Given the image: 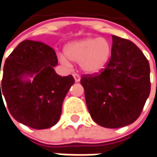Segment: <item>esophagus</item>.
<instances>
[{
	"mask_svg": "<svg viewBox=\"0 0 157 157\" xmlns=\"http://www.w3.org/2000/svg\"><path fill=\"white\" fill-rule=\"evenodd\" d=\"M73 76H74L75 82H80V80H81V76H80L78 74H73Z\"/></svg>",
	"mask_w": 157,
	"mask_h": 157,
	"instance_id": "1",
	"label": "esophagus"
}]
</instances>
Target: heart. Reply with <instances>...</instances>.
Listing matches in <instances>:
<instances>
[{
    "label": "heart",
    "instance_id": "1",
    "mask_svg": "<svg viewBox=\"0 0 157 157\" xmlns=\"http://www.w3.org/2000/svg\"><path fill=\"white\" fill-rule=\"evenodd\" d=\"M65 55L59 59L64 65L70 61L80 64L83 72L89 75L98 74L105 68L112 53L111 43L103 38H86L70 43L65 47Z\"/></svg>",
    "mask_w": 157,
    "mask_h": 157
}]
</instances>
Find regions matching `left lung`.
Returning a JSON list of instances; mask_svg holds the SVG:
<instances>
[{
  "label": "left lung",
  "mask_w": 157,
  "mask_h": 157,
  "mask_svg": "<svg viewBox=\"0 0 157 157\" xmlns=\"http://www.w3.org/2000/svg\"><path fill=\"white\" fill-rule=\"evenodd\" d=\"M109 63L100 74L81 79L87 109L94 121L105 128L135 122L150 95V64L132 41L113 35Z\"/></svg>",
  "instance_id": "obj_1"
}]
</instances>
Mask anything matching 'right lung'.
<instances>
[{
    "label": "right lung",
    "mask_w": 157,
    "mask_h": 157,
    "mask_svg": "<svg viewBox=\"0 0 157 157\" xmlns=\"http://www.w3.org/2000/svg\"><path fill=\"white\" fill-rule=\"evenodd\" d=\"M57 63L52 47L33 40L20 43L6 59L0 102L3 95L18 122L36 130L47 129L58 122L63 100L75 79L71 75L62 77L56 74L54 67Z\"/></svg>",
    "instance_id": "right-lung-1"
}]
</instances>
